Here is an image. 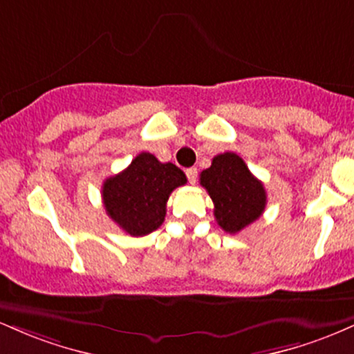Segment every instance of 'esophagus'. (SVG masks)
<instances>
[{
    "mask_svg": "<svg viewBox=\"0 0 354 354\" xmlns=\"http://www.w3.org/2000/svg\"><path fill=\"white\" fill-rule=\"evenodd\" d=\"M185 176H187L190 184H196V182H197V169H196V167H190V169L185 170Z\"/></svg>",
    "mask_w": 354,
    "mask_h": 354,
    "instance_id": "1",
    "label": "esophagus"
}]
</instances>
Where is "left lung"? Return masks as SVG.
I'll use <instances>...</instances> for the list:
<instances>
[{"mask_svg": "<svg viewBox=\"0 0 354 354\" xmlns=\"http://www.w3.org/2000/svg\"><path fill=\"white\" fill-rule=\"evenodd\" d=\"M201 185L214 202V216L225 232L237 234L259 219L268 196L245 162L234 152L219 153L212 165L201 172Z\"/></svg>", "mask_w": 354, "mask_h": 354, "instance_id": "8db88e82", "label": "left lung"}]
</instances>
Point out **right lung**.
Instances as JSON below:
<instances>
[{"label": "right lung", "instance_id": "add662e5", "mask_svg": "<svg viewBox=\"0 0 354 354\" xmlns=\"http://www.w3.org/2000/svg\"><path fill=\"white\" fill-rule=\"evenodd\" d=\"M185 182L187 177L177 165L162 164L152 153L142 152L125 170L103 182V205L127 234L147 236L160 227L169 196Z\"/></svg>", "mask_w": 354, "mask_h": 354}]
</instances>
